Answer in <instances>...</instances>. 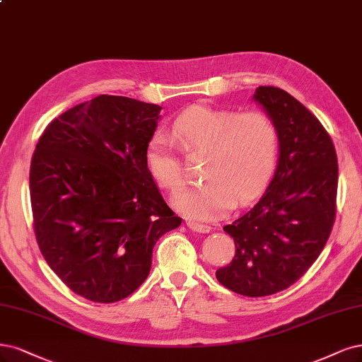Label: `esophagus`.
Returning a JSON list of instances; mask_svg holds the SVG:
<instances>
[{"label":"esophagus","instance_id":"esophagus-1","mask_svg":"<svg viewBox=\"0 0 362 362\" xmlns=\"http://www.w3.org/2000/svg\"><path fill=\"white\" fill-rule=\"evenodd\" d=\"M187 228L193 232H199V233H208L211 230V228L208 224H202V223H196V221H187Z\"/></svg>","mask_w":362,"mask_h":362}]
</instances>
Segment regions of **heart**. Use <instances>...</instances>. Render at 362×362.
Returning <instances> with one entry per match:
<instances>
[{
    "label": "heart",
    "instance_id": "1",
    "mask_svg": "<svg viewBox=\"0 0 362 362\" xmlns=\"http://www.w3.org/2000/svg\"><path fill=\"white\" fill-rule=\"evenodd\" d=\"M185 151H205L204 184L185 187L172 196L180 213L193 220H214L226 214L235 201L247 202L264 187L277 156L279 133L274 121L260 110H233L196 106L175 121ZM145 163L166 190L181 185V163L163 133L149 139Z\"/></svg>",
    "mask_w": 362,
    "mask_h": 362
}]
</instances>
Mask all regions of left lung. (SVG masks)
I'll return each instance as SVG.
<instances>
[{
  "instance_id": "8db88e82",
  "label": "left lung",
  "mask_w": 362,
  "mask_h": 362,
  "mask_svg": "<svg viewBox=\"0 0 362 362\" xmlns=\"http://www.w3.org/2000/svg\"><path fill=\"white\" fill-rule=\"evenodd\" d=\"M253 100L277 127V168L259 202L223 228L236 250L216 277L259 298L288 289L322 253L335 220L339 165L328 132L295 97L259 86Z\"/></svg>"
}]
</instances>
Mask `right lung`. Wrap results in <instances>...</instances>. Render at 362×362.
<instances>
[{"label":"right lung","instance_id":"obj_1","mask_svg":"<svg viewBox=\"0 0 362 362\" xmlns=\"http://www.w3.org/2000/svg\"><path fill=\"white\" fill-rule=\"evenodd\" d=\"M158 105L98 95L45 129L31 160L34 232L47 265L69 289L117 303L148 277L160 236L181 218L145 163Z\"/></svg>","mask_w":362,"mask_h":362}]
</instances>
